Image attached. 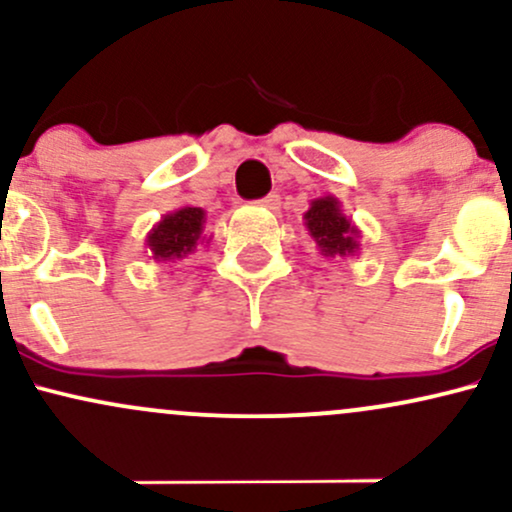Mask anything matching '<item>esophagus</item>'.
<instances>
[{
	"label": "esophagus",
	"instance_id": "1",
	"mask_svg": "<svg viewBox=\"0 0 512 512\" xmlns=\"http://www.w3.org/2000/svg\"><path fill=\"white\" fill-rule=\"evenodd\" d=\"M260 204H262V207L276 211L281 207V197L279 195H267L264 199H260Z\"/></svg>",
	"mask_w": 512,
	"mask_h": 512
}]
</instances>
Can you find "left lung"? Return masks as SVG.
<instances>
[{
    "label": "left lung",
    "instance_id": "1",
    "mask_svg": "<svg viewBox=\"0 0 512 512\" xmlns=\"http://www.w3.org/2000/svg\"><path fill=\"white\" fill-rule=\"evenodd\" d=\"M308 236L315 240V248L322 257H351L361 250V231L349 216L344 214L342 202L334 195L317 197L310 202V209L303 214Z\"/></svg>",
    "mask_w": 512,
    "mask_h": 512
}]
</instances>
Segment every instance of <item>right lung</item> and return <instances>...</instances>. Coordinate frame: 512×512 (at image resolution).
Listing matches in <instances>:
<instances>
[{"mask_svg": "<svg viewBox=\"0 0 512 512\" xmlns=\"http://www.w3.org/2000/svg\"><path fill=\"white\" fill-rule=\"evenodd\" d=\"M204 223H207V211L202 207H180L161 216L146 233V248L151 252V260L170 264L185 260L187 255L197 250V245L209 243L204 238Z\"/></svg>", "mask_w": 512, "mask_h": 512, "instance_id": "add662e5", "label": "right lung"}]
</instances>
